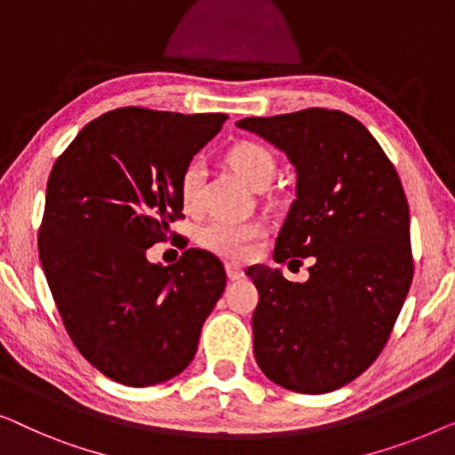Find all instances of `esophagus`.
Wrapping results in <instances>:
<instances>
[{"label":"esophagus","instance_id":"34e87169","mask_svg":"<svg viewBox=\"0 0 455 455\" xmlns=\"http://www.w3.org/2000/svg\"><path fill=\"white\" fill-rule=\"evenodd\" d=\"M226 273H228V277L234 282V279H240L242 275H244V269H242L240 263H234V260H229V263H226Z\"/></svg>","mask_w":455,"mask_h":455}]
</instances>
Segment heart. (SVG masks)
<instances>
[{"mask_svg":"<svg viewBox=\"0 0 455 455\" xmlns=\"http://www.w3.org/2000/svg\"><path fill=\"white\" fill-rule=\"evenodd\" d=\"M228 164L246 180L252 188H263L275 176V157L269 148L259 142H238L228 151ZM203 170L198 161H190L180 178V198L186 209L198 207L201 201ZM265 235V228L257 221H235L228 217H217L203 226L201 244L211 252L229 259H244L252 252L254 242Z\"/></svg>","mask_w":455,"mask_h":455,"instance_id":"heart-1","label":"heart"}]
</instances>
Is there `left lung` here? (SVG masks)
<instances>
[{
  "label": "left lung",
  "mask_w": 455,
  "mask_h": 455,
  "mask_svg": "<svg viewBox=\"0 0 455 455\" xmlns=\"http://www.w3.org/2000/svg\"><path fill=\"white\" fill-rule=\"evenodd\" d=\"M235 126L263 136L296 167V198L273 259L315 260L304 283L265 265L246 269L259 290L254 358L285 389L327 394L375 363L412 283L400 176L369 130L344 111L313 108Z\"/></svg>",
  "instance_id": "obj_1"
}]
</instances>
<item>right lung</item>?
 I'll return each mask as SVG.
<instances>
[{"label":"right lung","instance_id":"right-lung-1","mask_svg":"<svg viewBox=\"0 0 455 455\" xmlns=\"http://www.w3.org/2000/svg\"><path fill=\"white\" fill-rule=\"evenodd\" d=\"M226 114L122 108L80 130L47 180L39 257L78 352L130 387L176 377L196 354L226 269L188 248L170 267L147 260L182 215L180 178Z\"/></svg>","mask_w":455,"mask_h":455}]
</instances>
